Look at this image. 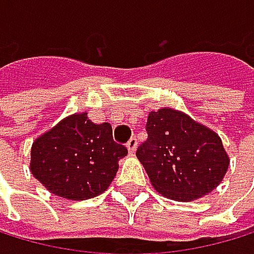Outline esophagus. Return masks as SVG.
Returning a JSON list of instances; mask_svg holds the SVG:
<instances>
[{
    "label": "esophagus",
    "instance_id": "34e87169",
    "mask_svg": "<svg viewBox=\"0 0 254 254\" xmlns=\"http://www.w3.org/2000/svg\"><path fill=\"white\" fill-rule=\"evenodd\" d=\"M126 146H128L129 152H131V154H134V152H135V149H137V137H131V138L128 140V143H126Z\"/></svg>",
    "mask_w": 254,
    "mask_h": 254
}]
</instances>
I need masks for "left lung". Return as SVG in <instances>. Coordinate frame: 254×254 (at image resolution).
I'll list each match as a JSON object with an SVG mask.
<instances>
[{
    "label": "left lung",
    "instance_id": "8db88e82",
    "mask_svg": "<svg viewBox=\"0 0 254 254\" xmlns=\"http://www.w3.org/2000/svg\"><path fill=\"white\" fill-rule=\"evenodd\" d=\"M137 158L157 192L175 201H192L212 192L229 168L218 134L180 111H152Z\"/></svg>",
    "mask_w": 254,
    "mask_h": 254
}]
</instances>
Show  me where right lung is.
Listing matches in <instances>:
<instances>
[{"label": "right lung", "instance_id": "right-lung-1", "mask_svg": "<svg viewBox=\"0 0 254 254\" xmlns=\"http://www.w3.org/2000/svg\"><path fill=\"white\" fill-rule=\"evenodd\" d=\"M126 154V146L114 141L110 123H93L82 113L36 138L30 169L52 193L82 201L108 189Z\"/></svg>", "mask_w": 254, "mask_h": 254}]
</instances>
